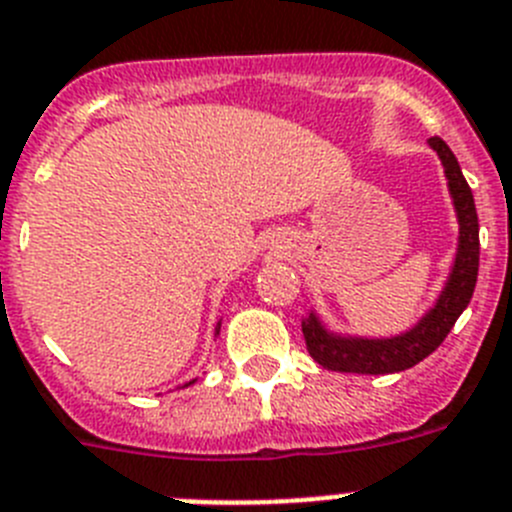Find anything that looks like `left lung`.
Masks as SVG:
<instances>
[{"instance_id": "left-lung-1", "label": "left lung", "mask_w": 512, "mask_h": 512, "mask_svg": "<svg viewBox=\"0 0 512 512\" xmlns=\"http://www.w3.org/2000/svg\"><path fill=\"white\" fill-rule=\"evenodd\" d=\"M428 142L444 163L451 199H454L459 216V252L449 283H446L439 303L426 313V319L416 329L395 336V339L331 336L311 313L303 324V336H306L308 354L326 370L357 372V375H388V372L408 370L439 349L451 326L457 324L467 303L472 301L477 270H480V222H477L472 188L464 181L462 168L449 145L441 137H431Z\"/></svg>"}]
</instances>
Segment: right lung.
<instances>
[{
	"mask_svg": "<svg viewBox=\"0 0 512 512\" xmlns=\"http://www.w3.org/2000/svg\"><path fill=\"white\" fill-rule=\"evenodd\" d=\"M216 331H219V326H216Z\"/></svg>",
	"mask_w": 512,
	"mask_h": 512,
	"instance_id": "add662e5",
	"label": "right lung"
}]
</instances>
